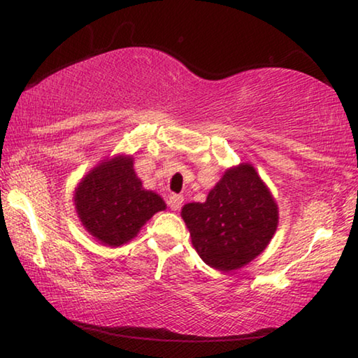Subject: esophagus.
Listing matches in <instances>:
<instances>
[{"mask_svg":"<svg viewBox=\"0 0 358 358\" xmlns=\"http://www.w3.org/2000/svg\"><path fill=\"white\" fill-rule=\"evenodd\" d=\"M183 196H180V194H172L171 197H169V207H171L173 211H177V210H180V207L181 205H183Z\"/></svg>","mask_w":358,"mask_h":358,"instance_id":"1","label":"esophagus"}]
</instances>
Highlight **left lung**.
<instances>
[{
    "mask_svg": "<svg viewBox=\"0 0 358 358\" xmlns=\"http://www.w3.org/2000/svg\"><path fill=\"white\" fill-rule=\"evenodd\" d=\"M194 250L220 271L238 270L273 238L280 211L273 194L250 162L227 169L207 201L181 208Z\"/></svg>",
    "mask_w": 358,
    "mask_h": 358,
    "instance_id": "1",
    "label": "left lung"
}]
</instances>
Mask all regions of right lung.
Instances as JSON below:
<instances>
[{"instance_id": "add662e5", "label": "right lung", "mask_w": 358, "mask_h": 358, "mask_svg": "<svg viewBox=\"0 0 358 358\" xmlns=\"http://www.w3.org/2000/svg\"><path fill=\"white\" fill-rule=\"evenodd\" d=\"M74 205L85 230L106 246L137 237L157 211L167 208L159 194L145 189L134 172V157L118 153L99 161L80 180Z\"/></svg>"}]
</instances>
